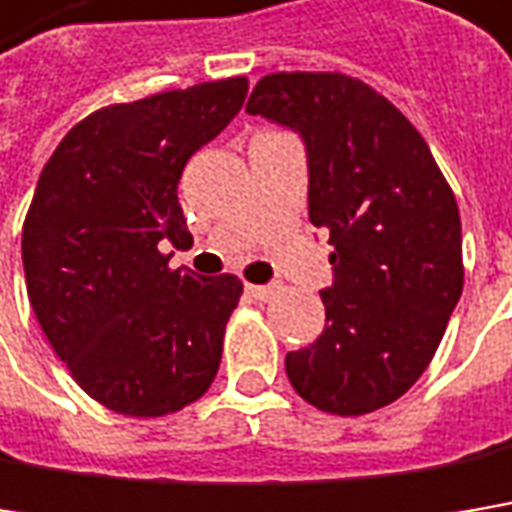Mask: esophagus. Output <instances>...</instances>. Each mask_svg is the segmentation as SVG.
I'll return each instance as SVG.
<instances>
[{
	"label": "esophagus",
	"mask_w": 512,
	"mask_h": 512,
	"mask_svg": "<svg viewBox=\"0 0 512 512\" xmlns=\"http://www.w3.org/2000/svg\"><path fill=\"white\" fill-rule=\"evenodd\" d=\"M246 292L255 298V301H269L272 295H275V286L269 284H249L246 286Z\"/></svg>",
	"instance_id": "1"
}]
</instances>
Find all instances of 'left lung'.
I'll return each instance as SVG.
<instances>
[{"label": "left lung", "instance_id": "obj_1", "mask_svg": "<svg viewBox=\"0 0 512 512\" xmlns=\"http://www.w3.org/2000/svg\"><path fill=\"white\" fill-rule=\"evenodd\" d=\"M307 147L310 223L330 234L327 324L286 353L292 388L327 414L400 400L429 368L464 289L461 214L406 115L339 72H275L246 104Z\"/></svg>", "mask_w": 512, "mask_h": 512}]
</instances>
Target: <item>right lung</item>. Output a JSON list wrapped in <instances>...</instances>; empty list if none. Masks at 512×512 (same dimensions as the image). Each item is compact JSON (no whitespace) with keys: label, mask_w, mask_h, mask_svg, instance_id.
<instances>
[{"label":"right lung","mask_w":512,"mask_h":512,"mask_svg":"<svg viewBox=\"0 0 512 512\" xmlns=\"http://www.w3.org/2000/svg\"><path fill=\"white\" fill-rule=\"evenodd\" d=\"M246 92L226 77L104 106L40 173L22 226L28 298L77 385L118 414H173L217 376L243 284L170 269L162 246L191 240L176 185Z\"/></svg>","instance_id":"obj_1"}]
</instances>
